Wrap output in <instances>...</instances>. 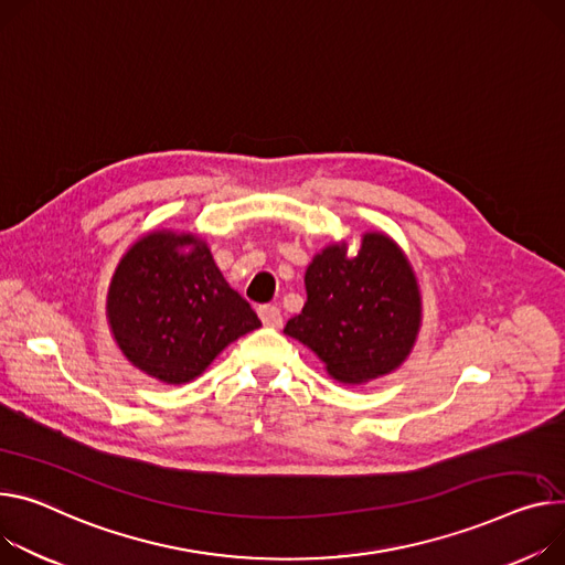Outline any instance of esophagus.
Masks as SVG:
<instances>
[{"label":"esophagus","mask_w":565,"mask_h":565,"mask_svg":"<svg viewBox=\"0 0 565 565\" xmlns=\"http://www.w3.org/2000/svg\"><path fill=\"white\" fill-rule=\"evenodd\" d=\"M259 319H263V323L267 328H280L282 326V315H280V308L278 306H263L257 310Z\"/></svg>","instance_id":"1"}]
</instances>
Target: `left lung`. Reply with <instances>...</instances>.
Listing matches in <instances>:
<instances>
[{"label":"left lung","instance_id":"obj_1","mask_svg":"<svg viewBox=\"0 0 565 565\" xmlns=\"http://www.w3.org/2000/svg\"><path fill=\"white\" fill-rule=\"evenodd\" d=\"M308 300L287 321L300 341L341 384H366L394 373L414 351L423 300L414 267L396 239L380 231L321 248L306 269Z\"/></svg>","mask_w":565,"mask_h":565}]
</instances>
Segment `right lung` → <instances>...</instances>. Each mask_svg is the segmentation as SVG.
<instances>
[{"label": "right lung", "mask_w": 565, "mask_h": 565, "mask_svg": "<svg viewBox=\"0 0 565 565\" xmlns=\"http://www.w3.org/2000/svg\"><path fill=\"white\" fill-rule=\"evenodd\" d=\"M106 319L121 355L171 386L192 382L226 345L263 326L214 265L207 242L167 228L121 255Z\"/></svg>", "instance_id": "add662e5"}]
</instances>
